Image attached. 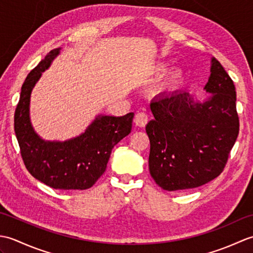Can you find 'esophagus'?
<instances>
[{"mask_svg": "<svg viewBox=\"0 0 253 253\" xmlns=\"http://www.w3.org/2000/svg\"><path fill=\"white\" fill-rule=\"evenodd\" d=\"M135 123L139 127H144L148 123V114L146 112H138L135 116Z\"/></svg>", "mask_w": 253, "mask_h": 253, "instance_id": "34e87169", "label": "esophagus"}]
</instances>
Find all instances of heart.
Wrapping results in <instances>:
<instances>
[{"label": "heart", "mask_w": 253, "mask_h": 253, "mask_svg": "<svg viewBox=\"0 0 253 253\" xmlns=\"http://www.w3.org/2000/svg\"><path fill=\"white\" fill-rule=\"evenodd\" d=\"M164 68V65H160L157 67V71H162ZM182 78H184V73H182L181 69L175 68L173 71H170L165 77V84H175L180 83Z\"/></svg>", "instance_id": "heart-1"}]
</instances>
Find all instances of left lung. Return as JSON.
Listing matches in <instances>:
<instances>
[{"label": "left lung", "instance_id": "left-lung-1", "mask_svg": "<svg viewBox=\"0 0 253 253\" xmlns=\"http://www.w3.org/2000/svg\"><path fill=\"white\" fill-rule=\"evenodd\" d=\"M204 89L212 95L203 103L188 92H173L160 94L150 104L154 120L146 126L149 170L164 190L192 189L216 178L237 139L236 88L214 57Z\"/></svg>", "mask_w": 253, "mask_h": 253}]
</instances>
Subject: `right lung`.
Masks as SVG:
<instances>
[{
  "mask_svg": "<svg viewBox=\"0 0 253 253\" xmlns=\"http://www.w3.org/2000/svg\"><path fill=\"white\" fill-rule=\"evenodd\" d=\"M58 52L47 53L27 76L15 110V133L26 169L36 179L54 189L84 190L103 175L112 149L130 132L133 113L96 117L82 136L68 141L46 142L38 137L29 120L30 93Z\"/></svg>",
  "mask_w": 253,
  "mask_h": 253,
  "instance_id": "add662e5",
  "label": "right lung"
}]
</instances>
